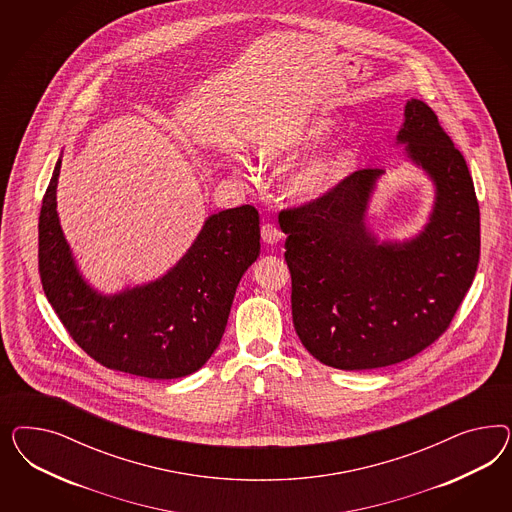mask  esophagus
I'll return each instance as SVG.
<instances>
[{"label": "esophagus", "instance_id": "34e87169", "mask_svg": "<svg viewBox=\"0 0 512 512\" xmlns=\"http://www.w3.org/2000/svg\"><path fill=\"white\" fill-rule=\"evenodd\" d=\"M261 236H263V240L266 244L274 246V244H278L279 240H281L283 233L279 231L274 223H264L263 229H261Z\"/></svg>", "mask_w": 512, "mask_h": 512}]
</instances>
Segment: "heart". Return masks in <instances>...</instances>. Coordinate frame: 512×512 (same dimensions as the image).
<instances>
[{"mask_svg":"<svg viewBox=\"0 0 512 512\" xmlns=\"http://www.w3.org/2000/svg\"><path fill=\"white\" fill-rule=\"evenodd\" d=\"M341 125L343 120L332 112L302 118L266 135L257 146V155L272 167L293 165L332 139ZM358 159L360 144L357 140H340L293 167L285 178V193L295 201H317L357 169Z\"/></svg>","mask_w":512,"mask_h":512,"instance_id":"obj_1","label":"heart"}]
</instances>
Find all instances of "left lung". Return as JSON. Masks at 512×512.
Returning <instances> with one entry per match:
<instances>
[{
  "instance_id": "obj_1",
  "label": "left lung",
  "mask_w": 512,
  "mask_h": 512,
  "mask_svg": "<svg viewBox=\"0 0 512 512\" xmlns=\"http://www.w3.org/2000/svg\"><path fill=\"white\" fill-rule=\"evenodd\" d=\"M430 176L434 210L417 236L379 242L366 223L383 169H362L317 201L279 212L293 325L313 357L373 370L419 355L447 328L481 257V212L464 155L424 101L396 137Z\"/></svg>"
}]
</instances>
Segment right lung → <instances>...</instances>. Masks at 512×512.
<instances>
[{
  "instance_id": "add662e5",
  "label": "right lung",
  "mask_w": 512,
  "mask_h": 512,
  "mask_svg": "<svg viewBox=\"0 0 512 512\" xmlns=\"http://www.w3.org/2000/svg\"><path fill=\"white\" fill-rule=\"evenodd\" d=\"M58 159L39 216V274L50 306L93 360L116 372L176 379L201 370L225 332L234 293L261 253L259 212L212 214L163 278L101 295L78 272L56 210Z\"/></svg>"
}]
</instances>
